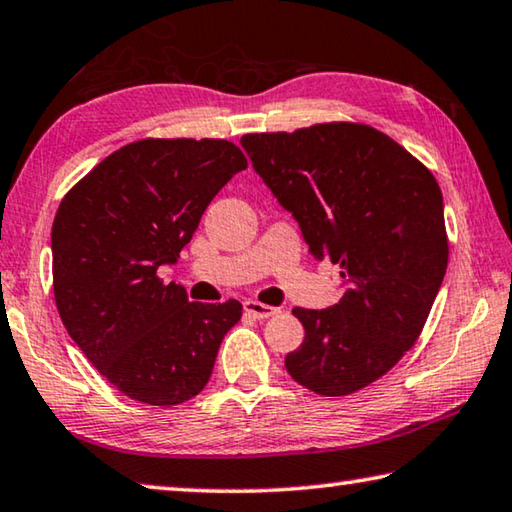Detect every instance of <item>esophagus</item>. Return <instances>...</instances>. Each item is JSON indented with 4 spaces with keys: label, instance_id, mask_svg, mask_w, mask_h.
Listing matches in <instances>:
<instances>
[{
    "label": "esophagus",
    "instance_id": "obj_1",
    "mask_svg": "<svg viewBox=\"0 0 512 512\" xmlns=\"http://www.w3.org/2000/svg\"><path fill=\"white\" fill-rule=\"evenodd\" d=\"M245 311L249 313V315H254L256 320H267V317H272V315H276L279 313V308H274V306H267V304H261V301H245Z\"/></svg>",
    "mask_w": 512,
    "mask_h": 512
}]
</instances>
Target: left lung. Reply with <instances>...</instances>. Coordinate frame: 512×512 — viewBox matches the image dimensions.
I'll list each match as a JSON object with an SVG mask.
<instances>
[{
    "label": "left lung",
    "instance_id": "obj_1",
    "mask_svg": "<svg viewBox=\"0 0 512 512\" xmlns=\"http://www.w3.org/2000/svg\"><path fill=\"white\" fill-rule=\"evenodd\" d=\"M256 174L299 222L308 251L340 265L342 299L292 308L304 342L286 370L315 395L345 397L381 379L415 345L449 261L431 170L367 124L247 133Z\"/></svg>",
    "mask_w": 512,
    "mask_h": 512
}]
</instances>
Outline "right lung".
Wrapping results in <instances>:
<instances>
[{"mask_svg":"<svg viewBox=\"0 0 512 512\" xmlns=\"http://www.w3.org/2000/svg\"><path fill=\"white\" fill-rule=\"evenodd\" d=\"M240 147L213 138H145L92 167L52 226L58 315L99 374L129 399L177 406L204 390L242 304L188 301L158 267L177 263L233 174Z\"/></svg>","mask_w":512,"mask_h":512,"instance_id":"add662e5","label":"right lung"}]
</instances>
